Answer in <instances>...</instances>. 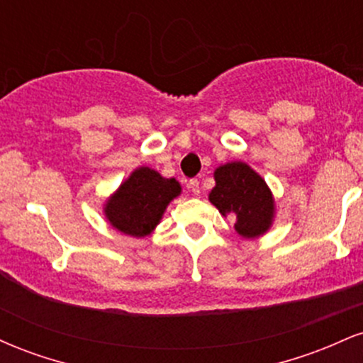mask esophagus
Instances as JSON below:
<instances>
[{
    "label": "esophagus",
    "instance_id": "esophagus-1",
    "mask_svg": "<svg viewBox=\"0 0 363 363\" xmlns=\"http://www.w3.org/2000/svg\"><path fill=\"white\" fill-rule=\"evenodd\" d=\"M187 187H189L191 193L196 194V196L199 194V189H201V187H199V181H198V179H191V181L187 182Z\"/></svg>",
    "mask_w": 363,
    "mask_h": 363
}]
</instances>
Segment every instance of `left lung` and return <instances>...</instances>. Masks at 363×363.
<instances>
[{
	"label": "left lung",
	"instance_id": "8db88e82",
	"mask_svg": "<svg viewBox=\"0 0 363 363\" xmlns=\"http://www.w3.org/2000/svg\"><path fill=\"white\" fill-rule=\"evenodd\" d=\"M211 205L234 222V228L245 239H254L269 230L274 216V199L268 184L244 162H230L215 170Z\"/></svg>",
	"mask_w": 363,
	"mask_h": 363
}]
</instances>
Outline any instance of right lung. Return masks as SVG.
Wrapping results in <instances>:
<instances>
[{
    "label": "right lung",
    "mask_w": 363,
    "mask_h": 363,
    "mask_svg": "<svg viewBox=\"0 0 363 363\" xmlns=\"http://www.w3.org/2000/svg\"><path fill=\"white\" fill-rule=\"evenodd\" d=\"M181 194L176 179L162 177L157 170L140 167L107 199L104 213L114 228L126 235L152 234L165 208Z\"/></svg>",
    "instance_id": "obj_1"
}]
</instances>
